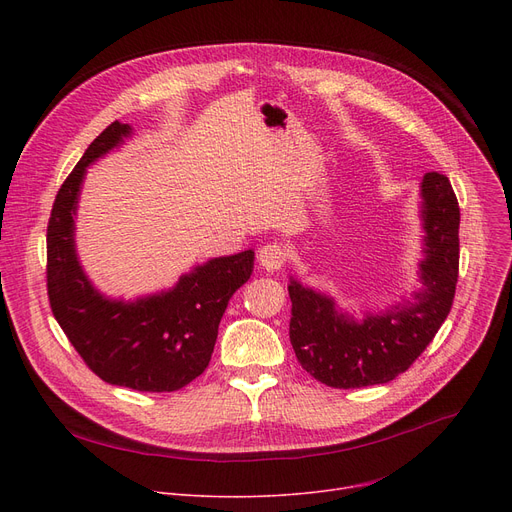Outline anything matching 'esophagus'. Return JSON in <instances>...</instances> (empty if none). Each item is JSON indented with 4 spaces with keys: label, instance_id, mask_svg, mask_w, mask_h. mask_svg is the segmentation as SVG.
Wrapping results in <instances>:
<instances>
[{
    "label": "esophagus",
    "instance_id": "1",
    "mask_svg": "<svg viewBox=\"0 0 512 512\" xmlns=\"http://www.w3.org/2000/svg\"><path fill=\"white\" fill-rule=\"evenodd\" d=\"M286 259H288V251L282 245H278V242H270V245L261 247L259 253H257L259 265L263 267V270H267V272L282 270Z\"/></svg>",
    "mask_w": 512,
    "mask_h": 512
}]
</instances>
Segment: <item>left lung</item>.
Returning a JSON list of instances; mask_svg holds the SVG:
<instances>
[{
    "instance_id": "left-lung-1",
    "label": "left lung",
    "mask_w": 512,
    "mask_h": 512,
    "mask_svg": "<svg viewBox=\"0 0 512 512\" xmlns=\"http://www.w3.org/2000/svg\"><path fill=\"white\" fill-rule=\"evenodd\" d=\"M421 195L427 236L415 303L357 324L338 315L332 299L290 282V344L317 382L340 390L388 384L419 359L448 317L459 280V201L440 172L423 176Z\"/></svg>"
}]
</instances>
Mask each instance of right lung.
<instances>
[{
  "label": "right lung",
  "mask_w": 512,
  "mask_h": 512,
  "mask_svg": "<svg viewBox=\"0 0 512 512\" xmlns=\"http://www.w3.org/2000/svg\"><path fill=\"white\" fill-rule=\"evenodd\" d=\"M128 134V124L112 122L60 186L47 224V297L53 317L97 378L139 392H176L207 369L220 319L232 294L251 278L255 253L211 259L157 297L103 299L78 265L72 215L87 166Z\"/></svg>",
  "instance_id": "add662e5"
}]
</instances>
